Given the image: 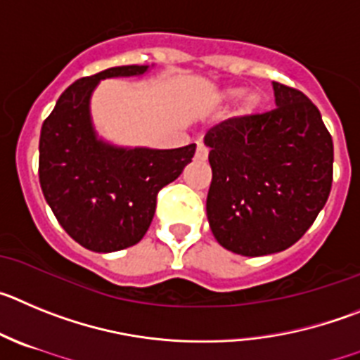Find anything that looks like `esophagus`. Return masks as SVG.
I'll use <instances>...</instances> for the list:
<instances>
[{
  "mask_svg": "<svg viewBox=\"0 0 360 360\" xmlns=\"http://www.w3.org/2000/svg\"><path fill=\"white\" fill-rule=\"evenodd\" d=\"M195 160L197 161H206L208 160V148L204 143H197V150H195Z\"/></svg>",
  "mask_w": 360,
  "mask_h": 360,
  "instance_id": "obj_1",
  "label": "esophagus"
}]
</instances>
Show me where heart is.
Returning a JSON list of instances; mask_svg holds the SVG:
<instances>
[{"label": "heart", "mask_w": 360, "mask_h": 360, "mask_svg": "<svg viewBox=\"0 0 360 360\" xmlns=\"http://www.w3.org/2000/svg\"><path fill=\"white\" fill-rule=\"evenodd\" d=\"M240 93V87H226L224 91L220 93V96L224 100L233 98ZM262 103V96L258 91H248L244 96H242L240 102V115H251V112L257 111L260 108Z\"/></svg>", "instance_id": "1"}]
</instances>
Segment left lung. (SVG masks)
I'll use <instances>...</instances> for the list:
<instances>
[{
    "label": "left lung",
    "instance_id": "left-lung-1",
    "mask_svg": "<svg viewBox=\"0 0 360 360\" xmlns=\"http://www.w3.org/2000/svg\"><path fill=\"white\" fill-rule=\"evenodd\" d=\"M276 108L222 122L204 136L212 184L206 215L222 248L273 255L314 224L332 188L333 143L319 109L273 82Z\"/></svg>",
    "mask_w": 360,
    "mask_h": 360
}]
</instances>
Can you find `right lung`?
I'll list each match as a JSON object with an SVG mask.
<instances>
[{"instance_id": "obj_1", "label": "right lung", "mask_w": 360, "mask_h": 360, "mask_svg": "<svg viewBox=\"0 0 360 360\" xmlns=\"http://www.w3.org/2000/svg\"><path fill=\"white\" fill-rule=\"evenodd\" d=\"M148 66L109 68L71 84L44 120L39 140V183L64 231L82 248L112 252L138 244L156 212V197L192 161L181 148L118 147L102 140L91 120L100 80L140 77Z\"/></svg>"}]
</instances>
